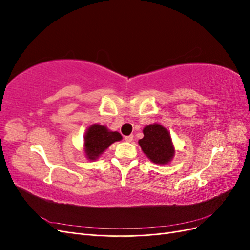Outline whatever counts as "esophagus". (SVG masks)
Wrapping results in <instances>:
<instances>
[{"label":"esophagus","instance_id":"34e87169","mask_svg":"<svg viewBox=\"0 0 250 250\" xmlns=\"http://www.w3.org/2000/svg\"><path fill=\"white\" fill-rule=\"evenodd\" d=\"M124 140H125L126 142H132V140H133V135H132V134H130V135H127V137H125V138H124Z\"/></svg>","mask_w":250,"mask_h":250}]
</instances>
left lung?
Masks as SVG:
<instances>
[{"label": "left lung", "instance_id": "obj_1", "mask_svg": "<svg viewBox=\"0 0 250 250\" xmlns=\"http://www.w3.org/2000/svg\"><path fill=\"white\" fill-rule=\"evenodd\" d=\"M144 138L139 141L143 152L156 165H167L175 155L172 138L167 128L153 123L143 129Z\"/></svg>", "mask_w": 250, "mask_h": 250}]
</instances>
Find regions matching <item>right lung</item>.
Wrapping results in <instances>:
<instances>
[{
    "label": "right lung",
    "mask_w": 250,
    "mask_h": 250,
    "mask_svg": "<svg viewBox=\"0 0 250 250\" xmlns=\"http://www.w3.org/2000/svg\"><path fill=\"white\" fill-rule=\"evenodd\" d=\"M122 139L118 131H111L104 125L93 124L85 131L83 150L88 161H97L112 143Z\"/></svg>",
    "instance_id": "1"
}]
</instances>
